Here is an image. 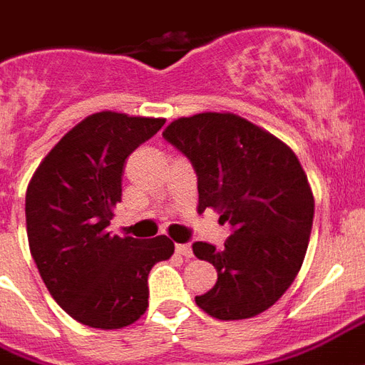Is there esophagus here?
Here are the masks:
<instances>
[{"label":"esophagus","instance_id":"34e87169","mask_svg":"<svg viewBox=\"0 0 365 365\" xmlns=\"http://www.w3.org/2000/svg\"><path fill=\"white\" fill-rule=\"evenodd\" d=\"M175 250H177V254H179V256L186 257V259L194 256L192 246H190V245H177V246H175Z\"/></svg>","mask_w":365,"mask_h":365}]
</instances>
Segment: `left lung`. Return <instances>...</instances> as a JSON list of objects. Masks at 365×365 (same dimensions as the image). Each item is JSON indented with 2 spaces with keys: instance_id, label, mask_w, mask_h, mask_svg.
I'll return each mask as SVG.
<instances>
[{
  "instance_id": "obj_1",
  "label": "left lung",
  "mask_w": 365,
  "mask_h": 365,
  "mask_svg": "<svg viewBox=\"0 0 365 365\" xmlns=\"http://www.w3.org/2000/svg\"><path fill=\"white\" fill-rule=\"evenodd\" d=\"M198 177V210L213 207L232 235L225 248L194 242V256L217 269L196 304L212 317L246 319L283 297L308 250L314 196L287 144L232 113H198L163 130Z\"/></svg>"
}]
</instances>
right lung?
<instances>
[{"label":"right lung","mask_w":365,"mask_h":365,"mask_svg":"<svg viewBox=\"0 0 365 365\" xmlns=\"http://www.w3.org/2000/svg\"><path fill=\"white\" fill-rule=\"evenodd\" d=\"M165 119L100 111L71 128L43 158L26 190V232L40 277L68 316L120 329L148 308V275L175 252L161 237H111L125 161Z\"/></svg>","instance_id":"obj_1"}]
</instances>
